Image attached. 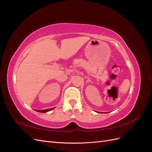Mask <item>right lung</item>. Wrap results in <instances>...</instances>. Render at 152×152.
I'll list each match as a JSON object with an SVG mask.
<instances>
[{
  "mask_svg": "<svg viewBox=\"0 0 152 152\" xmlns=\"http://www.w3.org/2000/svg\"><path fill=\"white\" fill-rule=\"evenodd\" d=\"M54 108H49V109H46V110H36L37 112H41V113H45V112H48L49 111H50L53 109H54Z\"/></svg>",
  "mask_w": 152,
  "mask_h": 152,
  "instance_id": "1",
  "label": "right lung"
}]
</instances>
